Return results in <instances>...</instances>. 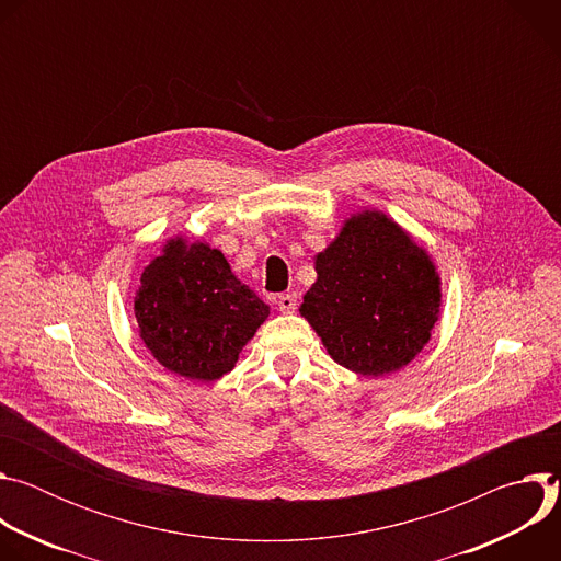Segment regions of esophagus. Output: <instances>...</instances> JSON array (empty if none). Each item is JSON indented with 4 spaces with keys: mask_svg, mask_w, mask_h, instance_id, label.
<instances>
[{
    "mask_svg": "<svg viewBox=\"0 0 561 561\" xmlns=\"http://www.w3.org/2000/svg\"><path fill=\"white\" fill-rule=\"evenodd\" d=\"M275 304L282 312H295L297 310V293H284L275 299Z\"/></svg>",
    "mask_w": 561,
    "mask_h": 561,
    "instance_id": "esophagus-1",
    "label": "esophagus"
}]
</instances>
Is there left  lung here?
Listing matches in <instances>:
<instances>
[{
    "label": "left lung",
    "mask_w": 561,
    "mask_h": 561,
    "mask_svg": "<svg viewBox=\"0 0 561 561\" xmlns=\"http://www.w3.org/2000/svg\"><path fill=\"white\" fill-rule=\"evenodd\" d=\"M299 312L344 368L379 377L407 366L439 317V275L426 251L381 213L353 215L314 260Z\"/></svg>",
    "instance_id": "left-lung-1"
}]
</instances>
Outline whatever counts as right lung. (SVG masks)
Segmentation results:
<instances>
[{
    "mask_svg": "<svg viewBox=\"0 0 561 561\" xmlns=\"http://www.w3.org/2000/svg\"><path fill=\"white\" fill-rule=\"evenodd\" d=\"M135 317L159 364L188 379L215 381L232 370L268 306L232 275L217 249L178 237L141 273Z\"/></svg>",
    "mask_w": 561,
    "mask_h": 561,
    "instance_id": "1",
    "label": "right lung"
}]
</instances>
